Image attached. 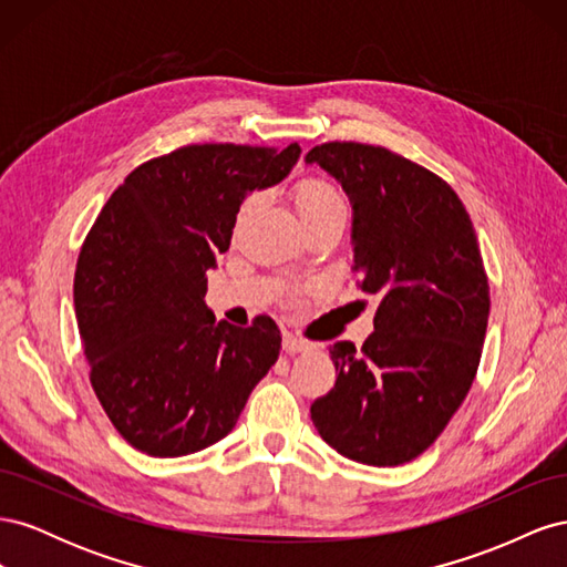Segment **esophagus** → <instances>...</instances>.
<instances>
[{"mask_svg":"<svg viewBox=\"0 0 567 567\" xmlns=\"http://www.w3.org/2000/svg\"><path fill=\"white\" fill-rule=\"evenodd\" d=\"M284 350H286L288 354H298V352L310 350V342L298 338V336H293L290 331H284Z\"/></svg>","mask_w":567,"mask_h":567,"instance_id":"obj_1","label":"esophagus"}]
</instances>
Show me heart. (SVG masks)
<instances>
[{"label":"heart","mask_w":567,"mask_h":567,"mask_svg":"<svg viewBox=\"0 0 567 567\" xmlns=\"http://www.w3.org/2000/svg\"><path fill=\"white\" fill-rule=\"evenodd\" d=\"M255 196L246 198L241 217L248 215L255 205ZM293 200L296 208L302 217V221L319 219L326 215H348V198L342 194V188L333 184L331 179L323 177H305L293 188Z\"/></svg>","instance_id":"1"}]
</instances>
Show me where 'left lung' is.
I'll use <instances>...</instances> for the list:
<instances>
[{
	"label": "left lung",
	"mask_w": 567,
	"mask_h": 567,
	"mask_svg": "<svg viewBox=\"0 0 567 567\" xmlns=\"http://www.w3.org/2000/svg\"><path fill=\"white\" fill-rule=\"evenodd\" d=\"M352 200L354 271L379 293L362 348H329L336 385L312 423L336 452L400 466L447 427L473 385L489 284L473 221L454 188L383 146L326 142L307 153Z\"/></svg>",
	"instance_id": "8db88e82"
}]
</instances>
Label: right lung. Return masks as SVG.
<instances>
[{
    "mask_svg": "<svg viewBox=\"0 0 567 567\" xmlns=\"http://www.w3.org/2000/svg\"><path fill=\"white\" fill-rule=\"evenodd\" d=\"M298 158V144L182 146L132 169L101 208L78 257L75 317L92 388L134 450L184 456L219 442L279 359L269 317L215 321L205 271L229 250L244 198Z\"/></svg>",
    "mask_w": 567,
    "mask_h": 567,
    "instance_id": "right-lung-1",
    "label": "right lung"
}]
</instances>
